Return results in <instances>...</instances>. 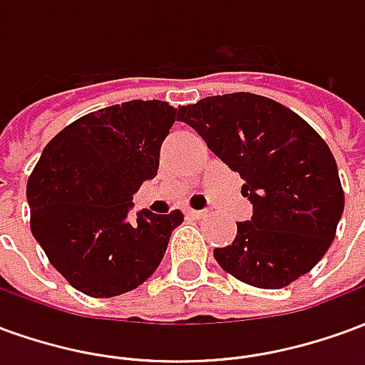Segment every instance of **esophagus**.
Returning a JSON list of instances; mask_svg holds the SVG:
<instances>
[{"label":"esophagus","mask_w":365,"mask_h":365,"mask_svg":"<svg viewBox=\"0 0 365 365\" xmlns=\"http://www.w3.org/2000/svg\"><path fill=\"white\" fill-rule=\"evenodd\" d=\"M185 215L191 217V219H201V217H205V211H195V209H185Z\"/></svg>","instance_id":"1"}]
</instances>
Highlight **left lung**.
Wrapping results in <instances>:
<instances>
[{"label": "left lung", "instance_id": "1", "mask_svg": "<svg viewBox=\"0 0 365 365\" xmlns=\"http://www.w3.org/2000/svg\"><path fill=\"white\" fill-rule=\"evenodd\" d=\"M178 119L245 180L250 221L232 245L215 248L227 274L260 289H282L319 264L336 237L344 191L329 144L297 113L248 91L183 105Z\"/></svg>", "mask_w": 365, "mask_h": 365}]
</instances>
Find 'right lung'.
Segmentation results:
<instances>
[{
    "instance_id": "1",
    "label": "right lung",
    "mask_w": 365,
    "mask_h": 365,
    "mask_svg": "<svg viewBox=\"0 0 365 365\" xmlns=\"http://www.w3.org/2000/svg\"><path fill=\"white\" fill-rule=\"evenodd\" d=\"M178 120L166 101H127L88 113L44 146L27 182L31 230L74 289L115 297L136 289L166 254L183 222L143 209L128 219L135 193L158 174L160 146Z\"/></svg>"
}]
</instances>
